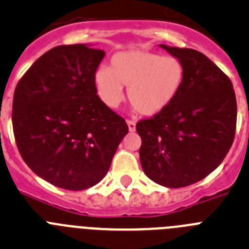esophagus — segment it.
Returning a JSON list of instances; mask_svg holds the SVG:
<instances>
[{
    "label": "esophagus",
    "instance_id": "obj_1",
    "mask_svg": "<svg viewBox=\"0 0 249 249\" xmlns=\"http://www.w3.org/2000/svg\"><path fill=\"white\" fill-rule=\"evenodd\" d=\"M127 126H128L129 132H135V129H136V122H135V121H131V120L127 121Z\"/></svg>",
    "mask_w": 249,
    "mask_h": 249
}]
</instances>
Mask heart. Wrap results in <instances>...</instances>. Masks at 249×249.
I'll return each mask as SVG.
<instances>
[{
	"label": "heart",
	"mask_w": 249,
	"mask_h": 249,
	"mask_svg": "<svg viewBox=\"0 0 249 249\" xmlns=\"http://www.w3.org/2000/svg\"><path fill=\"white\" fill-rule=\"evenodd\" d=\"M185 80V67L176 56H162L146 50H126L113 55L110 68L95 70L97 94L107 107L116 108L124 98L123 87L135 109L143 116L161 113L179 95Z\"/></svg>",
	"instance_id": "b5f03b06"
}]
</instances>
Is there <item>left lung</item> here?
Instances as JSON below:
<instances>
[{"mask_svg": "<svg viewBox=\"0 0 249 249\" xmlns=\"http://www.w3.org/2000/svg\"><path fill=\"white\" fill-rule=\"evenodd\" d=\"M185 67L179 95L166 109L140 121V161L159 185L182 188L219 166L235 133L237 101L231 82L213 61L194 49L161 44Z\"/></svg>", "mask_w": 249, "mask_h": 249, "instance_id": "left-lung-1", "label": "left lung"}]
</instances>
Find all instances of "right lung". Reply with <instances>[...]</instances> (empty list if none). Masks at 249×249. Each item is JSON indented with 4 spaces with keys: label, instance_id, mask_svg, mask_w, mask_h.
Masks as SVG:
<instances>
[{
    "label": "right lung",
    "instance_id": "1",
    "mask_svg": "<svg viewBox=\"0 0 249 249\" xmlns=\"http://www.w3.org/2000/svg\"><path fill=\"white\" fill-rule=\"evenodd\" d=\"M104 52L60 45L41 55L18 83L12 127L21 157L53 185L84 190L103 179L128 133L101 101L93 76Z\"/></svg>",
    "mask_w": 249,
    "mask_h": 249
}]
</instances>
